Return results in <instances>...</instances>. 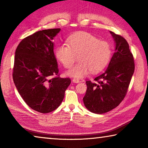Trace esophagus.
<instances>
[{"label":"esophagus","instance_id":"esophagus-1","mask_svg":"<svg viewBox=\"0 0 148 148\" xmlns=\"http://www.w3.org/2000/svg\"><path fill=\"white\" fill-rule=\"evenodd\" d=\"M72 82H73L74 83H76V84H77V83H79V80L78 79L73 78V79H72Z\"/></svg>","mask_w":148,"mask_h":148}]
</instances>
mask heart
Masks as SVG:
<instances>
[{"label": "heart", "instance_id": "1", "mask_svg": "<svg viewBox=\"0 0 148 148\" xmlns=\"http://www.w3.org/2000/svg\"><path fill=\"white\" fill-rule=\"evenodd\" d=\"M69 45L61 44L57 47L56 56L64 67H71L76 60L79 62L66 72L68 76L82 78L90 72L102 71L110 61L112 49L108 42L100 40L94 35L79 31L67 39Z\"/></svg>", "mask_w": 148, "mask_h": 148}]
</instances>
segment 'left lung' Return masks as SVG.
Segmentation results:
<instances>
[{
    "label": "left lung",
    "mask_w": 148,
    "mask_h": 148,
    "mask_svg": "<svg viewBox=\"0 0 148 148\" xmlns=\"http://www.w3.org/2000/svg\"><path fill=\"white\" fill-rule=\"evenodd\" d=\"M115 42V53L108 66L95 82L87 81L83 99L86 108L101 114L116 108L126 95L134 71V62L128 42L123 37L110 31Z\"/></svg>",
    "instance_id": "obj_1"
}]
</instances>
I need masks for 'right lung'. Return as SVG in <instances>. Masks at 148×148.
<instances>
[{"mask_svg":"<svg viewBox=\"0 0 148 148\" xmlns=\"http://www.w3.org/2000/svg\"><path fill=\"white\" fill-rule=\"evenodd\" d=\"M60 31L51 29L34 32L22 40L15 53V86L26 104L42 114L59 106L71 83L70 78H51L59 76L53 40Z\"/></svg>","mask_w":148,"mask_h":148,"instance_id":"1","label":"right lung"}]
</instances>
